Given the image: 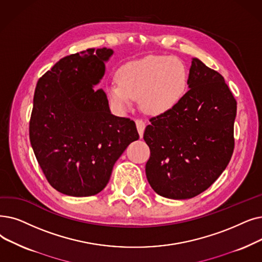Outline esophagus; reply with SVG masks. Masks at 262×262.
Here are the masks:
<instances>
[{
  "mask_svg": "<svg viewBox=\"0 0 262 262\" xmlns=\"http://www.w3.org/2000/svg\"><path fill=\"white\" fill-rule=\"evenodd\" d=\"M136 125H137V129H138L140 137H142L144 128H145V122L141 119H137V120H136Z\"/></svg>",
  "mask_w": 262,
  "mask_h": 262,
  "instance_id": "1",
  "label": "esophagus"
}]
</instances>
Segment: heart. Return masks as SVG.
<instances>
[{"instance_id": "heart-1", "label": "heart", "mask_w": 262, "mask_h": 262, "mask_svg": "<svg viewBox=\"0 0 262 262\" xmlns=\"http://www.w3.org/2000/svg\"><path fill=\"white\" fill-rule=\"evenodd\" d=\"M118 82L107 86L113 105L128 109L134 99L141 98L143 108L151 113H164L184 97L188 84L185 64L171 56H149L129 62L120 68Z\"/></svg>"}]
</instances>
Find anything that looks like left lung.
<instances>
[{
    "label": "left lung",
    "instance_id": "8db88e82",
    "mask_svg": "<svg viewBox=\"0 0 262 262\" xmlns=\"http://www.w3.org/2000/svg\"><path fill=\"white\" fill-rule=\"evenodd\" d=\"M180 103L150 119L143 139L150 147L145 174L155 192L189 199L208 189L229 164L236 100L224 77L192 59Z\"/></svg>",
    "mask_w": 262,
    "mask_h": 262
}]
</instances>
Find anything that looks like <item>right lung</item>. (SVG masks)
Masks as SVG:
<instances>
[{
    "label": "right lung",
    "mask_w": 262,
    "mask_h": 262,
    "mask_svg": "<svg viewBox=\"0 0 262 262\" xmlns=\"http://www.w3.org/2000/svg\"><path fill=\"white\" fill-rule=\"evenodd\" d=\"M111 49L67 55L40 78L30 119V141L49 184L64 195L88 197L108 184L127 145L139 139L136 124L111 115L103 90Z\"/></svg>",
    "instance_id": "obj_1"
}]
</instances>
